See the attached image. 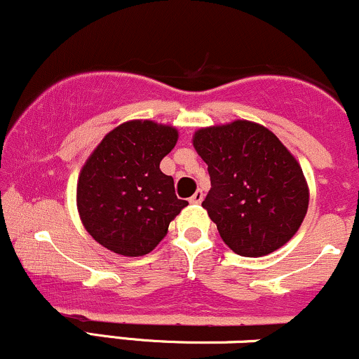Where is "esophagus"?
Here are the masks:
<instances>
[{
  "label": "esophagus",
  "mask_w": 359,
  "mask_h": 359,
  "mask_svg": "<svg viewBox=\"0 0 359 359\" xmlns=\"http://www.w3.org/2000/svg\"><path fill=\"white\" fill-rule=\"evenodd\" d=\"M203 199H204L203 191H197V192L194 194V196L191 197V199H189V203H191V204H201V203H203Z\"/></svg>",
  "instance_id": "esophagus-1"
}]
</instances>
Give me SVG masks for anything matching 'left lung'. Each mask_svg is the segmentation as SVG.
<instances>
[{
	"mask_svg": "<svg viewBox=\"0 0 359 359\" xmlns=\"http://www.w3.org/2000/svg\"><path fill=\"white\" fill-rule=\"evenodd\" d=\"M194 148L211 177L203 208L234 253L263 257L297 233L309 208L307 182L270 130L238 119L196 131Z\"/></svg>",
	"mask_w": 359,
	"mask_h": 359,
	"instance_id": "obj_1",
	"label": "left lung"
}]
</instances>
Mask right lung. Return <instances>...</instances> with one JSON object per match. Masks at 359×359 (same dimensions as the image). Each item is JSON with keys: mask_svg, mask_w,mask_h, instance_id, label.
I'll return each mask as SVG.
<instances>
[{"mask_svg": "<svg viewBox=\"0 0 359 359\" xmlns=\"http://www.w3.org/2000/svg\"><path fill=\"white\" fill-rule=\"evenodd\" d=\"M175 128L128 121L97 145L77 182V209L100 245L125 257H142L162 241L187 201L160 162L175 147Z\"/></svg>", "mask_w": 359, "mask_h": 359, "instance_id": "1", "label": "right lung"}]
</instances>
